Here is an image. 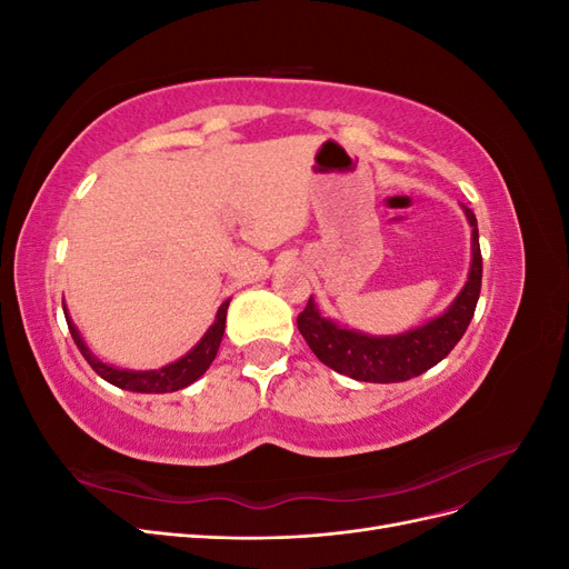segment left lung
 I'll use <instances>...</instances> for the list:
<instances>
[{
	"label": "left lung",
	"mask_w": 569,
	"mask_h": 569,
	"mask_svg": "<svg viewBox=\"0 0 569 569\" xmlns=\"http://www.w3.org/2000/svg\"><path fill=\"white\" fill-rule=\"evenodd\" d=\"M462 211L472 228V263L468 282H465L456 301L441 316L401 335L372 337L341 327L330 318H322L313 297L308 299L306 308L297 318V325L308 347L327 368L353 377L358 382L389 385L418 377L451 353L465 330H468L481 289L477 218L468 206H462Z\"/></svg>",
	"instance_id": "obj_1"
}]
</instances>
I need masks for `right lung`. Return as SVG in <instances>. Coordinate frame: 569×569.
I'll return each mask as SVG.
<instances>
[{"label": "right lung", "mask_w": 569, "mask_h": 569, "mask_svg": "<svg viewBox=\"0 0 569 569\" xmlns=\"http://www.w3.org/2000/svg\"><path fill=\"white\" fill-rule=\"evenodd\" d=\"M228 306H230V299L218 308L213 325L206 330V335L199 339V343L192 351L182 356L180 360H176V363L163 366L161 370H123V368H113V366L101 363V360L88 347H84L78 327L73 325L71 318H68L66 306H63V313H66L68 330H71L76 347L80 349L84 360H88L101 380H107L109 385H113L118 389H128V391H137V393H168V391H178V389L189 387L192 382H197L206 370H209V366L213 363V358L218 353L220 341H222V332H226Z\"/></svg>", "instance_id": "add662e5"}]
</instances>
